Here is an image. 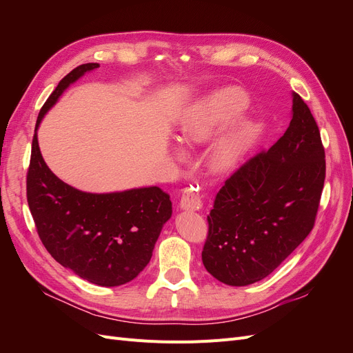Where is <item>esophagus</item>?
Listing matches in <instances>:
<instances>
[{
  "label": "esophagus",
  "instance_id": "1",
  "mask_svg": "<svg viewBox=\"0 0 353 353\" xmlns=\"http://www.w3.org/2000/svg\"><path fill=\"white\" fill-rule=\"evenodd\" d=\"M179 206L184 210H200L203 206V201L200 194L197 193V190L187 188L183 193V196H181Z\"/></svg>",
  "mask_w": 353,
  "mask_h": 353
}]
</instances>
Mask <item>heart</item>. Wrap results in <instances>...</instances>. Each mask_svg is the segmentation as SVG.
Returning a JSON list of instances; mask_svg holds the SVG:
<instances>
[{"instance_id":"heart-1","label":"heart","mask_w":353,"mask_h":353,"mask_svg":"<svg viewBox=\"0 0 353 353\" xmlns=\"http://www.w3.org/2000/svg\"><path fill=\"white\" fill-rule=\"evenodd\" d=\"M248 95L236 88L221 90L201 99L181 125L179 140L183 143L203 141L221 126L230 123L248 108ZM254 132L249 123L230 126L213 150V160L219 169H230L240 162L253 144Z\"/></svg>"}]
</instances>
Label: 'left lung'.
Instances as JSON below:
<instances>
[{
    "instance_id": "obj_1",
    "label": "left lung",
    "mask_w": 353,
    "mask_h": 353,
    "mask_svg": "<svg viewBox=\"0 0 353 353\" xmlns=\"http://www.w3.org/2000/svg\"><path fill=\"white\" fill-rule=\"evenodd\" d=\"M292 97L284 135L225 181L208 216L201 261L223 284L263 280L314 228L325 153L311 110L301 95L292 92Z\"/></svg>"
}]
</instances>
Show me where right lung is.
<instances>
[{"instance_id":"obj_1","label":"right lung","mask_w":353,"mask_h":353,"mask_svg":"<svg viewBox=\"0 0 353 353\" xmlns=\"http://www.w3.org/2000/svg\"><path fill=\"white\" fill-rule=\"evenodd\" d=\"M99 63L74 68L42 105L32 141L28 205L48 253L81 279L101 287L132 281L150 262L154 244L172 216V201L159 187L87 193L51 172L42 159L38 128L61 94Z\"/></svg>"}]
</instances>
